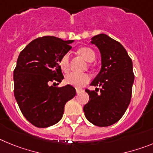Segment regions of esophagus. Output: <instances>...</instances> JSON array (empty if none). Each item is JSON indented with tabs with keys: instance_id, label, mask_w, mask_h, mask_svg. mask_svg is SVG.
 I'll list each match as a JSON object with an SVG mask.
<instances>
[{
	"instance_id": "1",
	"label": "esophagus",
	"mask_w": 153,
	"mask_h": 153,
	"mask_svg": "<svg viewBox=\"0 0 153 153\" xmlns=\"http://www.w3.org/2000/svg\"><path fill=\"white\" fill-rule=\"evenodd\" d=\"M83 89H80V88H76V93H81V92L83 91Z\"/></svg>"
}]
</instances>
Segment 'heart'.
I'll use <instances>...</instances> for the list:
<instances>
[{
    "label": "heart",
    "mask_w": 153,
    "mask_h": 153,
    "mask_svg": "<svg viewBox=\"0 0 153 153\" xmlns=\"http://www.w3.org/2000/svg\"><path fill=\"white\" fill-rule=\"evenodd\" d=\"M79 54L84 58L86 61L92 62L95 60V53L91 48L82 47L78 51ZM59 64L63 72H68L70 69V53H66L60 59ZM90 80V76L87 74H79V73H70L67 74L65 78L66 83L75 87H81Z\"/></svg>",
    "instance_id": "b5f03b06"
}]
</instances>
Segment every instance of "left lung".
Masks as SVG:
<instances>
[{
	"label": "left lung",
	"instance_id": "left-lung-1",
	"mask_svg": "<svg viewBox=\"0 0 153 153\" xmlns=\"http://www.w3.org/2000/svg\"><path fill=\"white\" fill-rule=\"evenodd\" d=\"M91 43L101 53L100 72L91 83L100 87V93L86 89L89 102L83 107L85 117L93 125L109 126L122 118L132 97L134 74L132 62L120 43L103 33L94 36Z\"/></svg>",
	"mask_w": 153,
	"mask_h": 153
}]
</instances>
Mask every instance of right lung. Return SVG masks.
<instances>
[{
  "label": "right lung",
  "mask_w": 153,
  "mask_h": 153,
  "mask_svg": "<svg viewBox=\"0 0 153 153\" xmlns=\"http://www.w3.org/2000/svg\"><path fill=\"white\" fill-rule=\"evenodd\" d=\"M73 42L44 36L32 40L19 54L13 70V93L24 117L35 126L57 123L66 102L75 97L74 86H53L63 79L59 61Z\"/></svg>",
  "instance_id": "add662e5"
}]
</instances>
